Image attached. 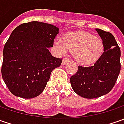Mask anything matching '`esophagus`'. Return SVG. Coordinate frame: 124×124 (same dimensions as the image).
<instances>
[{
	"instance_id": "obj_1",
	"label": "esophagus",
	"mask_w": 124,
	"mask_h": 124,
	"mask_svg": "<svg viewBox=\"0 0 124 124\" xmlns=\"http://www.w3.org/2000/svg\"><path fill=\"white\" fill-rule=\"evenodd\" d=\"M69 61H70L69 58H68V57H64V58L63 59V61H62V63H63V65L65 64V63H66L67 62H68Z\"/></svg>"
}]
</instances>
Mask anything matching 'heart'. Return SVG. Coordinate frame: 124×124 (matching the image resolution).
<instances>
[{"instance_id":"b5f03b06","label":"heart","mask_w":124,"mask_h":124,"mask_svg":"<svg viewBox=\"0 0 124 124\" xmlns=\"http://www.w3.org/2000/svg\"><path fill=\"white\" fill-rule=\"evenodd\" d=\"M54 46L60 54H65L68 50L74 52L75 59L83 65L94 63L103 51V41L99 38L85 32L70 34L64 39H56Z\"/></svg>"}]
</instances>
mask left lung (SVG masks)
I'll list each match as a JSON object with an SVG mask.
<instances>
[{"mask_svg": "<svg viewBox=\"0 0 124 124\" xmlns=\"http://www.w3.org/2000/svg\"><path fill=\"white\" fill-rule=\"evenodd\" d=\"M103 43V52L92 66H78L70 77L75 93L87 99L101 97L109 93L117 81L121 70V51L114 36L108 31L96 29Z\"/></svg>", "mask_w": 124, "mask_h": 124, "instance_id": "obj_1", "label": "left lung"}]
</instances>
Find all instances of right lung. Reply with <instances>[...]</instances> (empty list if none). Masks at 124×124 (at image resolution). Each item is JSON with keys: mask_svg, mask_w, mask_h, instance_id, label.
<instances>
[{"mask_svg": "<svg viewBox=\"0 0 124 124\" xmlns=\"http://www.w3.org/2000/svg\"><path fill=\"white\" fill-rule=\"evenodd\" d=\"M59 29L38 21L25 23L16 27L3 50L2 79L15 96L31 99L39 96L62 59L51 54Z\"/></svg>", "mask_w": 124, "mask_h": 124, "instance_id": "obj_1", "label": "right lung"}]
</instances>
